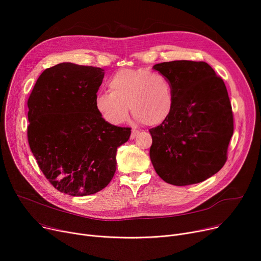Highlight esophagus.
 <instances>
[{"instance_id":"esophagus-1","label":"esophagus","mask_w":261,"mask_h":261,"mask_svg":"<svg viewBox=\"0 0 261 261\" xmlns=\"http://www.w3.org/2000/svg\"><path fill=\"white\" fill-rule=\"evenodd\" d=\"M138 134H139V131H138V130L132 129V132H131V135H130V139H131V140L135 139V138H136V135H138Z\"/></svg>"}]
</instances>
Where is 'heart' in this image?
Masks as SVG:
<instances>
[{
    "instance_id": "1",
    "label": "heart",
    "mask_w": 261,
    "mask_h": 261,
    "mask_svg": "<svg viewBox=\"0 0 261 261\" xmlns=\"http://www.w3.org/2000/svg\"><path fill=\"white\" fill-rule=\"evenodd\" d=\"M110 92L95 97V109L112 126H119L129 116V107L136 120L154 127L172 113L174 95L169 80L146 68H123L108 81Z\"/></svg>"
}]
</instances>
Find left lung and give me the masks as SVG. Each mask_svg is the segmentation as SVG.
Instances as JSON below:
<instances>
[{
	"label": "left lung",
	"instance_id": "left-lung-1",
	"mask_svg": "<svg viewBox=\"0 0 261 261\" xmlns=\"http://www.w3.org/2000/svg\"><path fill=\"white\" fill-rule=\"evenodd\" d=\"M153 68L171 84L174 107L165 122L149 130L152 165L166 183L203 182L227 160L234 118L226 87L203 61L175 60Z\"/></svg>",
	"mask_w": 261,
	"mask_h": 261
}]
</instances>
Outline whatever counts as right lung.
I'll return each mask as SVG.
<instances>
[{
  "instance_id": "right-lung-1",
  "label": "right lung",
  "mask_w": 261,
  "mask_h": 261,
  "mask_svg": "<svg viewBox=\"0 0 261 261\" xmlns=\"http://www.w3.org/2000/svg\"><path fill=\"white\" fill-rule=\"evenodd\" d=\"M105 72L59 63L41 74L30 96L27 138L39 168L70 196L98 193L113 179L117 148L131 128L112 126L95 109Z\"/></svg>"
}]
</instances>
